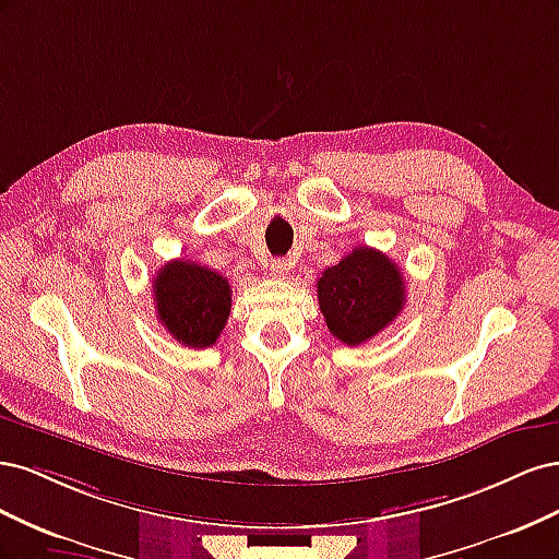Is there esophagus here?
<instances>
[{
    "label": "esophagus",
    "mask_w": 559,
    "mask_h": 559,
    "mask_svg": "<svg viewBox=\"0 0 559 559\" xmlns=\"http://www.w3.org/2000/svg\"><path fill=\"white\" fill-rule=\"evenodd\" d=\"M267 273L273 277H284L286 273H289V263H286V259H273L267 265Z\"/></svg>",
    "instance_id": "obj_1"
}]
</instances>
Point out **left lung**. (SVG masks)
Instances as JSON below:
<instances>
[{
	"instance_id": "8db88e82",
	"label": "left lung",
	"mask_w": 559,
	"mask_h": 559,
	"mask_svg": "<svg viewBox=\"0 0 559 559\" xmlns=\"http://www.w3.org/2000/svg\"><path fill=\"white\" fill-rule=\"evenodd\" d=\"M317 298L333 337L357 347L399 317L405 306V280L386 253L357 247L321 273Z\"/></svg>"
}]
</instances>
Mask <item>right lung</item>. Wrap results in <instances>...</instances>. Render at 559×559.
Instances as JSON below:
<instances>
[{
	"mask_svg": "<svg viewBox=\"0 0 559 559\" xmlns=\"http://www.w3.org/2000/svg\"><path fill=\"white\" fill-rule=\"evenodd\" d=\"M230 284L224 275L191 261L165 263L154 277L160 324L177 343L202 349L216 343L230 314Z\"/></svg>",
	"mask_w": 559,
	"mask_h": 559,
	"instance_id": "obj_1",
	"label": "right lung"
}]
</instances>
